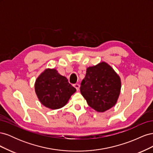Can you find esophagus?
I'll use <instances>...</instances> for the list:
<instances>
[{
  "label": "esophagus",
  "mask_w": 153,
  "mask_h": 153,
  "mask_svg": "<svg viewBox=\"0 0 153 153\" xmlns=\"http://www.w3.org/2000/svg\"><path fill=\"white\" fill-rule=\"evenodd\" d=\"M74 87H75L76 88V89L77 91H79V89H80V85H79V84H76L74 85Z\"/></svg>",
  "instance_id": "34e87169"
}]
</instances>
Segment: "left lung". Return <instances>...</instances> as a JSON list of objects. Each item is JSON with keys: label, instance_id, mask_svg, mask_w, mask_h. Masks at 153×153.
Wrapping results in <instances>:
<instances>
[{"label": "left lung", "instance_id": "1", "mask_svg": "<svg viewBox=\"0 0 153 153\" xmlns=\"http://www.w3.org/2000/svg\"><path fill=\"white\" fill-rule=\"evenodd\" d=\"M121 89V78L108 63L102 61L87 68L80 92L92 108L104 112L116 104Z\"/></svg>", "mask_w": 153, "mask_h": 153}]
</instances>
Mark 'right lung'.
Returning a JSON list of instances; mask_svg holds the SVG:
<instances>
[{"label": "right lung", "mask_w": 153, "mask_h": 153, "mask_svg": "<svg viewBox=\"0 0 153 153\" xmlns=\"http://www.w3.org/2000/svg\"><path fill=\"white\" fill-rule=\"evenodd\" d=\"M34 89L40 103L50 109L65 106L76 89L56 69L47 68L36 78Z\"/></svg>", "instance_id": "right-lung-1"}]
</instances>
